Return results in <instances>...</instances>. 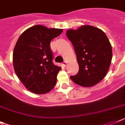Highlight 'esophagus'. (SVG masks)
I'll list each match as a JSON object with an SVG mask.
<instances>
[{
  "instance_id": "esophagus-1",
  "label": "esophagus",
  "mask_w": 125,
  "mask_h": 125,
  "mask_svg": "<svg viewBox=\"0 0 125 125\" xmlns=\"http://www.w3.org/2000/svg\"><path fill=\"white\" fill-rule=\"evenodd\" d=\"M67 61L65 60L64 62L63 63V65L64 66V67H66V66H67Z\"/></svg>"
}]
</instances>
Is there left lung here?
<instances>
[{
	"label": "left lung",
	"mask_w": 125,
	"mask_h": 125,
	"mask_svg": "<svg viewBox=\"0 0 125 125\" xmlns=\"http://www.w3.org/2000/svg\"><path fill=\"white\" fill-rule=\"evenodd\" d=\"M66 35L74 48L79 70L71 80L83 87H92L105 77L113 57L111 43L105 33L91 25L69 29Z\"/></svg>",
	"instance_id": "obj_1"
}]
</instances>
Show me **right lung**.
Segmentation results:
<instances>
[{
	"label": "right lung",
	"instance_id": "obj_1",
	"mask_svg": "<svg viewBox=\"0 0 125 125\" xmlns=\"http://www.w3.org/2000/svg\"><path fill=\"white\" fill-rule=\"evenodd\" d=\"M62 29L37 25L21 34L14 48L12 62L16 74L29 91L45 94L56 85L61 67L53 64L50 42Z\"/></svg>",
	"mask_w": 125,
	"mask_h": 125
}]
</instances>
